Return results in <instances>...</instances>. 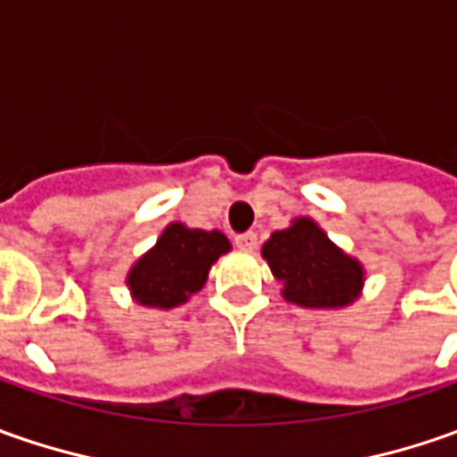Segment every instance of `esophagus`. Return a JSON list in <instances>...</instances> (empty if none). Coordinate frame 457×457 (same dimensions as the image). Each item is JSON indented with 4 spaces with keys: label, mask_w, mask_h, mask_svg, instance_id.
<instances>
[{
    "label": "esophagus",
    "mask_w": 457,
    "mask_h": 457,
    "mask_svg": "<svg viewBox=\"0 0 457 457\" xmlns=\"http://www.w3.org/2000/svg\"><path fill=\"white\" fill-rule=\"evenodd\" d=\"M237 246L238 249H244V252H254L256 249V234L254 231H246V234H238L237 238Z\"/></svg>",
    "instance_id": "34e87169"
}]
</instances>
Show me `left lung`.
Wrapping results in <instances>:
<instances>
[{
	"label": "left lung",
	"instance_id": "obj_1",
	"mask_svg": "<svg viewBox=\"0 0 457 457\" xmlns=\"http://www.w3.org/2000/svg\"><path fill=\"white\" fill-rule=\"evenodd\" d=\"M274 279L282 282V297L300 307H345L361 295L363 267L341 252L312 219H295L264 241Z\"/></svg>",
	"mask_w": 457,
	"mask_h": 457
}]
</instances>
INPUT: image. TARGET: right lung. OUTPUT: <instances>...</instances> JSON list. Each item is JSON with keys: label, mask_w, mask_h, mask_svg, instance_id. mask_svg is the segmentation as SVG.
<instances>
[{"label": "right lung", "mask_w": 457, "mask_h": 457, "mask_svg": "<svg viewBox=\"0 0 457 457\" xmlns=\"http://www.w3.org/2000/svg\"><path fill=\"white\" fill-rule=\"evenodd\" d=\"M226 252H231V244L220 231L170 223L150 252L134 262L127 285L139 305L170 310L201 290L208 270Z\"/></svg>", "instance_id": "add662e5"}]
</instances>
